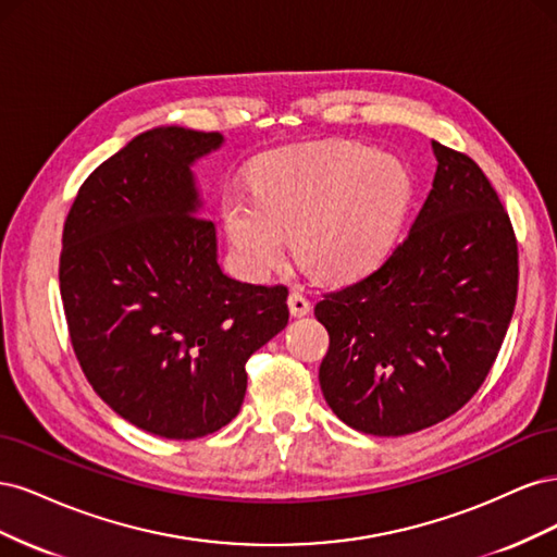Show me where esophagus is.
I'll return each mask as SVG.
<instances>
[{"label":"esophagus","instance_id":"esophagus-1","mask_svg":"<svg viewBox=\"0 0 557 557\" xmlns=\"http://www.w3.org/2000/svg\"><path fill=\"white\" fill-rule=\"evenodd\" d=\"M288 307H290V313H293L295 318H301V315H307V313L311 311V301H309L305 295L293 293V295L288 297Z\"/></svg>","mask_w":557,"mask_h":557}]
</instances>
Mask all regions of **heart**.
Instances as JSON below:
<instances>
[{
    "label": "heart",
    "mask_w": 557,
    "mask_h": 557,
    "mask_svg": "<svg viewBox=\"0 0 557 557\" xmlns=\"http://www.w3.org/2000/svg\"><path fill=\"white\" fill-rule=\"evenodd\" d=\"M256 195L230 190L223 221L234 258L262 278L293 256L325 281L360 278L385 262L413 201V176L401 160L352 141L283 148L252 174Z\"/></svg>",
    "instance_id": "heart-1"
}]
</instances>
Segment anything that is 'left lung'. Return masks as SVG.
I'll return each mask as SVG.
<instances>
[{
	"label": "left lung",
	"instance_id": "8db88e82",
	"mask_svg": "<svg viewBox=\"0 0 557 557\" xmlns=\"http://www.w3.org/2000/svg\"><path fill=\"white\" fill-rule=\"evenodd\" d=\"M436 174L409 237L374 274L315 305L330 334L320 387L336 418L374 436L442 423L474 397L518 295V244L465 153L432 141Z\"/></svg>",
	"mask_w": 557,
	"mask_h": 557
}]
</instances>
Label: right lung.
<instances>
[{"mask_svg": "<svg viewBox=\"0 0 557 557\" xmlns=\"http://www.w3.org/2000/svg\"><path fill=\"white\" fill-rule=\"evenodd\" d=\"M223 134L156 127L81 185L64 221L60 293L83 374L164 440L225 428L246 362L288 325V288L230 278L190 166Z\"/></svg>", "mask_w": 557, "mask_h": 557, "instance_id": "right-lung-1", "label": "right lung"}]
</instances>
